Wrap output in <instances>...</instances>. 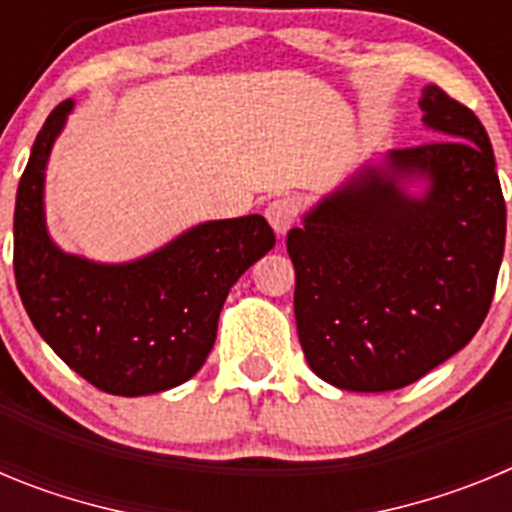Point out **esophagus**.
Listing matches in <instances>:
<instances>
[{
	"instance_id": "obj_1",
	"label": "esophagus",
	"mask_w": 512,
	"mask_h": 512,
	"mask_svg": "<svg viewBox=\"0 0 512 512\" xmlns=\"http://www.w3.org/2000/svg\"><path fill=\"white\" fill-rule=\"evenodd\" d=\"M297 215H300V202L295 197H277L266 207V220L277 235H287V230L295 225Z\"/></svg>"
}]
</instances>
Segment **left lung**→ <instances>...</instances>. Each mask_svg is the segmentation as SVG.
<instances>
[{
  "mask_svg": "<svg viewBox=\"0 0 512 512\" xmlns=\"http://www.w3.org/2000/svg\"><path fill=\"white\" fill-rule=\"evenodd\" d=\"M431 143L366 161L287 235L297 336L338 390L390 392L485 323L505 251L487 130L443 89L420 97Z\"/></svg>",
  "mask_w": 512,
  "mask_h": 512,
  "instance_id": "left-lung-1",
  "label": "left lung"
}]
</instances>
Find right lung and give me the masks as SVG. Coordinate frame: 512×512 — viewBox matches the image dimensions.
Returning a JSON list of instances; mask_svg holds the SVG:
<instances>
[{
	"label": "right lung",
	"mask_w": 512,
	"mask_h": 512,
	"mask_svg": "<svg viewBox=\"0 0 512 512\" xmlns=\"http://www.w3.org/2000/svg\"><path fill=\"white\" fill-rule=\"evenodd\" d=\"M74 99L48 115L15 202L17 292L43 341L97 390L140 397L200 372L230 287L274 248L261 215L207 220L156 251L102 264L58 248L45 225V169Z\"/></svg>",
	"instance_id": "obj_1"
}]
</instances>
